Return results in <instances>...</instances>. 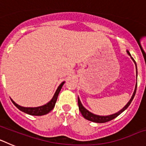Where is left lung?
<instances>
[{
  "mask_svg": "<svg viewBox=\"0 0 146 146\" xmlns=\"http://www.w3.org/2000/svg\"><path fill=\"white\" fill-rule=\"evenodd\" d=\"M126 52H127V53H128L129 55H130V56H131V55H130L129 52L128 50H127ZM131 58L133 60L134 62H135V66H136V69H137V65H136V63H135V60H134L133 58L132 57H131ZM136 90H137V84H136V86H135V91H134V93H133V95H132V96H131V99L129 100V102L127 103L126 105H125L124 108H123V109H121L119 112H118V113H115V114L110 115H105V116H103V115L102 116V115H97L94 114V113H91V112H89L88 110H86L84 107L82 106V104H81V102H80V100L79 97H78V106H79L80 111V113H82V116L84 117L86 119L88 120V121H93V122H96V123H105V122H108V121H111V120L114 119V118H116L117 116H118V115H119L121 113H123L125 110H126V108L129 106V104H131V101H132V99H133L134 97H135V93H136Z\"/></svg>",
  "mask_w": 146,
  "mask_h": 146,
  "instance_id": "obj_1",
  "label": "left lung"
}]
</instances>
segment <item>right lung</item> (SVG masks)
Wrapping results in <instances>:
<instances>
[{
	"mask_svg": "<svg viewBox=\"0 0 146 146\" xmlns=\"http://www.w3.org/2000/svg\"><path fill=\"white\" fill-rule=\"evenodd\" d=\"M64 82H63L61 84L58 86V88L56 91H55V94H54L52 99H51L48 103H47V104L43 105V106L37 107V108H24V107H21L20 106V105H18L17 104H16L15 102L13 101L12 99H11V100L13 102V104H15L18 109L20 110H21V111L24 112V113H27V114L31 115H46L47 114V113H50V112L54 108L55 102L57 101L58 96L60 89H61L63 85L64 84Z\"/></svg>",
	"mask_w": 146,
	"mask_h": 146,
	"instance_id": "1",
	"label": "right lung"
}]
</instances>
